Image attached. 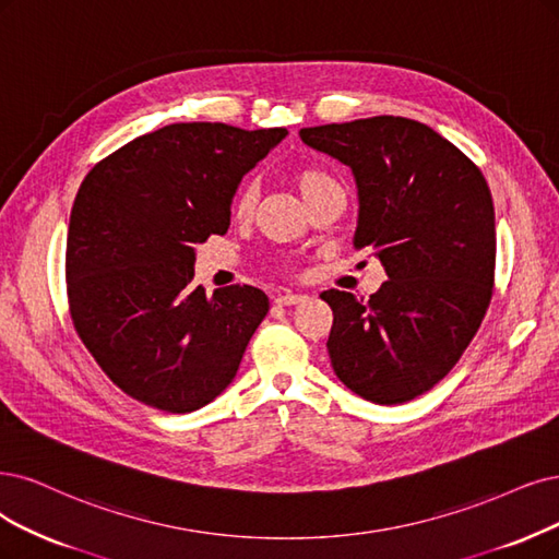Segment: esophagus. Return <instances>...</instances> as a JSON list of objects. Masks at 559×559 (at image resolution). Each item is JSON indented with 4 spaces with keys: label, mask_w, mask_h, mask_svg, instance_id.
<instances>
[{
    "label": "esophagus",
    "mask_w": 559,
    "mask_h": 559,
    "mask_svg": "<svg viewBox=\"0 0 559 559\" xmlns=\"http://www.w3.org/2000/svg\"><path fill=\"white\" fill-rule=\"evenodd\" d=\"M304 299H306L304 295L281 293V295H276V297H274V304H278V306H295V304H299V301H304Z\"/></svg>",
    "instance_id": "esophagus-1"
}]
</instances>
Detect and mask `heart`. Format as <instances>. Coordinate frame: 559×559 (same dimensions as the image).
Wrapping results in <instances>:
<instances>
[{"label":"heart","mask_w":559,"mask_h":559,"mask_svg":"<svg viewBox=\"0 0 559 559\" xmlns=\"http://www.w3.org/2000/svg\"><path fill=\"white\" fill-rule=\"evenodd\" d=\"M293 179H295V186L299 189L301 198L306 200V204H311L313 198H316L320 191H324L326 186L336 183L326 173L316 170V168L297 170ZM255 202H258V183H255V181H246V183L241 186V189L237 191L235 200H233V216H235L237 221H248V218L253 216Z\"/></svg>","instance_id":"obj_1"}]
</instances>
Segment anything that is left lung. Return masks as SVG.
Returning a JSON list of instances; mask_svg holds the SVG:
<instances>
[{"instance_id":"obj_1","label":"left lung","mask_w":559,"mask_h":559,"mask_svg":"<svg viewBox=\"0 0 559 559\" xmlns=\"http://www.w3.org/2000/svg\"><path fill=\"white\" fill-rule=\"evenodd\" d=\"M349 165L359 191L355 246L386 272L376 295L326 290V349L361 399L399 405L456 366L488 311L495 283L490 189L456 144L405 117H368L299 131Z\"/></svg>"}]
</instances>
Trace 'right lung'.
I'll use <instances>...</instances> for the list:
<instances>
[{
    "mask_svg": "<svg viewBox=\"0 0 559 559\" xmlns=\"http://www.w3.org/2000/svg\"><path fill=\"white\" fill-rule=\"evenodd\" d=\"M287 135L170 123L98 160L73 202L67 295L80 341L127 396L170 415L212 403L269 311L253 285L206 297L193 246L230 227L241 177Z\"/></svg>",
    "mask_w": 559,
    "mask_h": 559,
    "instance_id": "add662e5",
    "label": "right lung"
}]
</instances>
